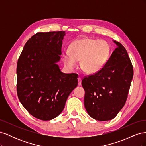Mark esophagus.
<instances>
[{"mask_svg": "<svg viewBox=\"0 0 146 146\" xmlns=\"http://www.w3.org/2000/svg\"><path fill=\"white\" fill-rule=\"evenodd\" d=\"M78 86H80L82 85V79L80 77L78 78Z\"/></svg>", "mask_w": 146, "mask_h": 146, "instance_id": "obj_1", "label": "esophagus"}]
</instances>
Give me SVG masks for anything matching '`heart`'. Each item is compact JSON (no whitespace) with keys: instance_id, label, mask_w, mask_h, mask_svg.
Wrapping results in <instances>:
<instances>
[{"instance_id":"obj_1","label":"heart","mask_w":146,"mask_h":146,"mask_svg":"<svg viewBox=\"0 0 146 146\" xmlns=\"http://www.w3.org/2000/svg\"><path fill=\"white\" fill-rule=\"evenodd\" d=\"M69 54L63 56L65 65L70 69L76 68L80 60L82 69L88 74H94L102 69L110 58L111 47L105 40L90 38L77 39L69 46Z\"/></svg>"}]
</instances>
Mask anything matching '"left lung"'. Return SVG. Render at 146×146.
I'll return each instance as SVG.
<instances>
[{
    "label": "left lung",
    "instance_id": "obj_1",
    "mask_svg": "<svg viewBox=\"0 0 146 146\" xmlns=\"http://www.w3.org/2000/svg\"><path fill=\"white\" fill-rule=\"evenodd\" d=\"M99 72L84 78V105L96 120L107 121L115 117L124 106L133 76V68L127 52L121 44Z\"/></svg>",
    "mask_w": 146,
    "mask_h": 146
}]
</instances>
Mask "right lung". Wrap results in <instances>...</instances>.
<instances>
[{"instance_id": "1", "label": "right lung", "mask_w": 146, "mask_h": 146, "mask_svg": "<svg viewBox=\"0 0 146 146\" xmlns=\"http://www.w3.org/2000/svg\"><path fill=\"white\" fill-rule=\"evenodd\" d=\"M65 35L64 31L36 33L17 61V96L31 115L40 120L58 116L78 85L77 74L63 73L57 64Z\"/></svg>"}]
</instances>
